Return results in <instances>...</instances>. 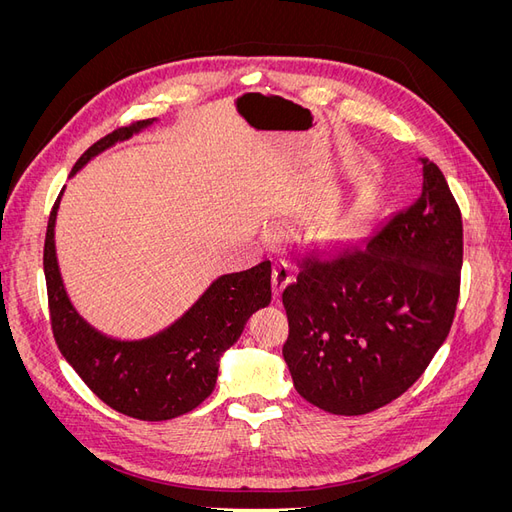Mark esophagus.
<instances>
[{
	"mask_svg": "<svg viewBox=\"0 0 512 512\" xmlns=\"http://www.w3.org/2000/svg\"><path fill=\"white\" fill-rule=\"evenodd\" d=\"M292 282V265L286 258H277L273 265V290L280 297L282 290Z\"/></svg>",
	"mask_w": 512,
	"mask_h": 512,
	"instance_id": "1",
	"label": "esophagus"
}]
</instances>
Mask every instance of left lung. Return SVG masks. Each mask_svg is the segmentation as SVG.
<instances>
[{"label":"left lung","mask_w":512,"mask_h":512,"mask_svg":"<svg viewBox=\"0 0 512 512\" xmlns=\"http://www.w3.org/2000/svg\"><path fill=\"white\" fill-rule=\"evenodd\" d=\"M421 162L416 200L365 241L301 260L282 301L284 361L316 408L359 416L404 395L444 344L459 299L463 226L442 170Z\"/></svg>","instance_id":"obj_1"}]
</instances>
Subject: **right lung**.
Returning a JSON list of instances; mask_svg holds the SVG:
<instances>
[{"label": "right lung", "mask_w": 512, "mask_h": 512, "mask_svg": "<svg viewBox=\"0 0 512 512\" xmlns=\"http://www.w3.org/2000/svg\"><path fill=\"white\" fill-rule=\"evenodd\" d=\"M156 121H136L106 134L83 153L70 177L104 149ZM61 194L64 190L55 200L44 239V277L59 352L89 389L121 414L138 421H168L192 412L213 393L222 354L241 337L247 318L271 303V262L218 277L168 329L121 342L91 327L68 299L55 254Z\"/></svg>", "instance_id": "1"}]
</instances>
